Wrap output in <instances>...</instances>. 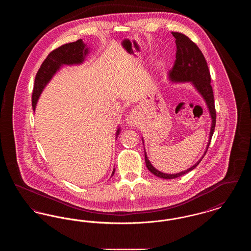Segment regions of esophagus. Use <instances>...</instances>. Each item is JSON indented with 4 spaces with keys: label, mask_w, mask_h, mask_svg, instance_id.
Listing matches in <instances>:
<instances>
[{
    "label": "esophagus",
    "mask_w": 251,
    "mask_h": 251,
    "mask_svg": "<svg viewBox=\"0 0 251 251\" xmlns=\"http://www.w3.org/2000/svg\"><path fill=\"white\" fill-rule=\"evenodd\" d=\"M126 121L131 126H134L135 123H136V113L134 111H131V113L128 115Z\"/></svg>",
    "instance_id": "obj_1"
}]
</instances>
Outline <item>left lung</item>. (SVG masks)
Segmentation results:
<instances>
[{
    "instance_id": "obj_1",
    "label": "left lung",
    "mask_w": 251,
    "mask_h": 251,
    "mask_svg": "<svg viewBox=\"0 0 251 251\" xmlns=\"http://www.w3.org/2000/svg\"><path fill=\"white\" fill-rule=\"evenodd\" d=\"M171 34L176 38L175 43H176L177 50H176V60L174 62V66L168 73L169 78L173 82H191L197 88V90L201 94L203 99L205 100L211 114V118L213 120L211 131H210V139L207 146V150H208L209 145L211 143L212 136L215 131V122H216L215 100H214L213 87L211 85L210 71L201 50L188 36L179 32H171ZM207 150L205 153L207 152ZM204 156H202V158ZM202 158L197 164H195L193 167L188 168L185 171L179 172L177 174H165L152 167L145 151V162L148 169L152 174L162 179H175L188 173L201 163Z\"/></svg>"
}]
</instances>
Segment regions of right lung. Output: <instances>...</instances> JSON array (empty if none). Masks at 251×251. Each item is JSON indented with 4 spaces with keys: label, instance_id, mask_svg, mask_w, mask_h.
Instances as JSON below:
<instances>
[{
    "label": "right lung",
    "instance_id": "add662e5",
    "mask_svg": "<svg viewBox=\"0 0 251 251\" xmlns=\"http://www.w3.org/2000/svg\"><path fill=\"white\" fill-rule=\"evenodd\" d=\"M88 49L85 48L83 40L79 39L75 42L64 44L49 53L47 58L41 64L35 78L32 95V106L34 111L36 109V102L41 91L45 85L48 84L52 75L59 70L60 67L62 65L81 64L84 61ZM119 132L120 130L117 131V135ZM114 172L115 169L112 176L114 175Z\"/></svg>",
    "mask_w": 251,
    "mask_h": 251
}]
</instances>
